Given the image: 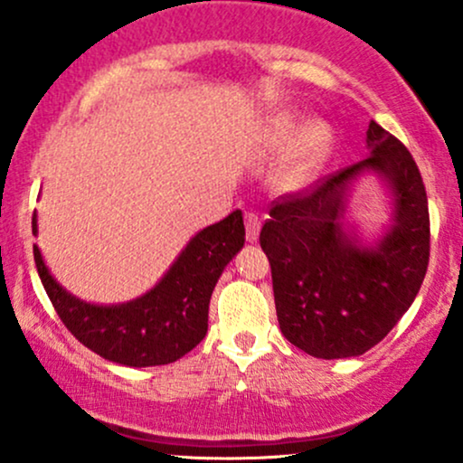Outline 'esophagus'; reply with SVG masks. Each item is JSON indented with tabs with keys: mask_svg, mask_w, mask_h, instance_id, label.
<instances>
[{
	"mask_svg": "<svg viewBox=\"0 0 463 463\" xmlns=\"http://www.w3.org/2000/svg\"><path fill=\"white\" fill-rule=\"evenodd\" d=\"M243 222H246V239L248 241H257L259 228H261V217L257 213H246L243 215Z\"/></svg>",
	"mask_w": 463,
	"mask_h": 463,
	"instance_id": "esophagus-1",
	"label": "esophagus"
}]
</instances>
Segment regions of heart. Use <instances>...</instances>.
<instances>
[{
	"mask_svg": "<svg viewBox=\"0 0 463 463\" xmlns=\"http://www.w3.org/2000/svg\"><path fill=\"white\" fill-rule=\"evenodd\" d=\"M296 132H298V128H296L291 121H276L274 128L269 130V137H268L269 147L289 146V143L294 141ZM326 143H328V130L320 124L311 126V128L305 132V137H302L298 150L294 152V156L280 167L279 172L280 187L296 189L300 187V184H305L307 180H309L313 169H316L317 161H320L324 150H326Z\"/></svg>",
	"mask_w": 463,
	"mask_h": 463,
	"instance_id": "b5f03b06",
	"label": "heart"
}]
</instances>
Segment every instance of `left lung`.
<instances>
[{"label":"left lung","instance_id":"8db88e82","mask_svg":"<svg viewBox=\"0 0 463 463\" xmlns=\"http://www.w3.org/2000/svg\"><path fill=\"white\" fill-rule=\"evenodd\" d=\"M365 135L370 156L276 198L259 235L280 331L317 359L376 346L411 307L429 268L431 224L418 165L376 121ZM364 168L390 179L397 198V224L376 249L348 240L338 222L343 189Z\"/></svg>","mask_w":463,"mask_h":463}]
</instances>
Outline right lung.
I'll use <instances>...</instances> for the list:
<instances>
[{
  "label": "right lung",
  "instance_id": "right-lung-1",
  "mask_svg": "<svg viewBox=\"0 0 463 463\" xmlns=\"http://www.w3.org/2000/svg\"><path fill=\"white\" fill-rule=\"evenodd\" d=\"M243 239L241 211H232L191 239L152 291L117 307L87 305L67 294L47 272L36 243L34 263L58 317L80 344L115 364L146 368L172 364L204 339L211 294Z\"/></svg>",
  "mask_w": 463,
  "mask_h": 463
}]
</instances>
